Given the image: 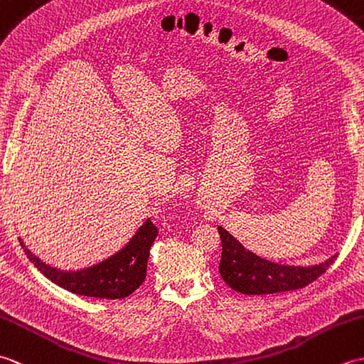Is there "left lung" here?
Here are the masks:
<instances>
[{
  "instance_id": "left-lung-1",
  "label": "left lung",
  "mask_w": 364,
  "mask_h": 364,
  "mask_svg": "<svg viewBox=\"0 0 364 364\" xmlns=\"http://www.w3.org/2000/svg\"><path fill=\"white\" fill-rule=\"evenodd\" d=\"M222 241L219 270L231 289L247 296H262L283 291L300 289L314 282L330 267L336 255L314 266L278 264L247 250L237 239L223 227H218Z\"/></svg>"
}]
</instances>
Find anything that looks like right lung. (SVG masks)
Here are the masks:
<instances>
[{
  "mask_svg": "<svg viewBox=\"0 0 364 364\" xmlns=\"http://www.w3.org/2000/svg\"><path fill=\"white\" fill-rule=\"evenodd\" d=\"M158 236V228L146 219L129 242L112 257L86 269L60 270L46 264L26 249L20 239L29 261L41 272L60 288L73 294L98 299H125L141 286L146 277V261L150 249Z\"/></svg>",
  "mask_w": 364,
  "mask_h": 364,
  "instance_id": "obj_1",
  "label": "right lung"
}]
</instances>
